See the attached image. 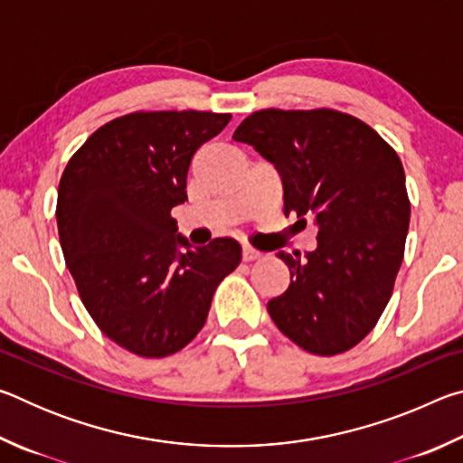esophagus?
Segmentation results:
<instances>
[{
	"instance_id": "34e87169",
	"label": "esophagus",
	"mask_w": 463,
	"mask_h": 463,
	"mask_svg": "<svg viewBox=\"0 0 463 463\" xmlns=\"http://www.w3.org/2000/svg\"><path fill=\"white\" fill-rule=\"evenodd\" d=\"M241 255H242V261H255V260H260V257H261L260 250H255L253 247H249V245L242 247Z\"/></svg>"
}]
</instances>
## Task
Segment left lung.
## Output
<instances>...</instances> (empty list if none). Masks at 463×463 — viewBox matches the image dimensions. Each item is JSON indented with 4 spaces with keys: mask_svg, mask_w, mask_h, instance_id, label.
Here are the masks:
<instances>
[{
    "mask_svg": "<svg viewBox=\"0 0 463 463\" xmlns=\"http://www.w3.org/2000/svg\"><path fill=\"white\" fill-rule=\"evenodd\" d=\"M232 138L276 167L284 213L318 229L315 250L278 253L289 286L268 302L269 317L310 354H343L378 323L401 269L411 222L401 159L335 109H261Z\"/></svg>",
    "mask_w": 463,
    "mask_h": 463,
    "instance_id": "8db88e82",
    "label": "left lung"
}]
</instances>
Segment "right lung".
I'll use <instances>...</instances> for the list:
<instances>
[{
  "label": "right lung",
  "instance_id": "add662e5",
  "mask_svg": "<svg viewBox=\"0 0 463 463\" xmlns=\"http://www.w3.org/2000/svg\"><path fill=\"white\" fill-rule=\"evenodd\" d=\"M231 114L137 112L108 122L67 163L57 224L67 268L96 325L140 357L184 349L241 263L234 239L192 247L171 208L192 156Z\"/></svg>",
  "mask_w": 463,
  "mask_h": 463
}]
</instances>
